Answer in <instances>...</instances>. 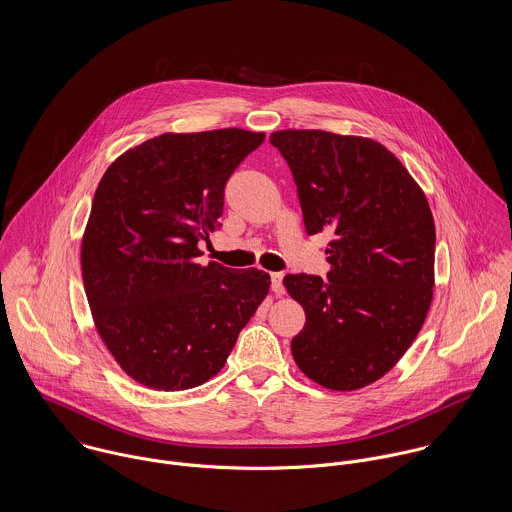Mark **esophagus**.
I'll list each match as a JSON object with an SVG mask.
<instances>
[{"instance_id": "esophagus-1", "label": "esophagus", "mask_w": 512, "mask_h": 512, "mask_svg": "<svg viewBox=\"0 0 512 512\" xmlns=\"http://www.w3.org/2000/svg\"><path fill=\"white\" fill-rule=\"evenodd\" d=\"M282 280H284V274H282V272H274V274H272V290H274V293H278V295L284 293Z\"/></svg>"}]
</instances>
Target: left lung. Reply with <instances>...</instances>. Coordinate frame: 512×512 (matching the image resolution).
<instances>
[{
    "instance_id": "8db88e82",
    "label": "left lung",
    "mask_w": 512,
    "mask_h": 512,
    "mask_svg": "<svg viewBox=\"0 0 512 512\" xmlns=\"http://www.w3.org/2000/svg\"><path fill=\"white\" fill-rule=\"evenodd\" d=\"M270 142L292 169L307 234L331 236L327 280L284 278L305 311L293 361L329 390H359L402 359L426 321L436 254L428 199L370 138L280 130Z\"/></svg>"
}]
</instances>
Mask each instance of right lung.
I'll use <instances>...</instances> for the list:
<instances>
[{"mask_svg": "<svg viewBox=\"0 0 512 512\" xmlns=\"http://www.w3.org/2000/svg\"><path fill=\"white\" fill-rule=\"evenodd\" d=\"M262 142L240 128L161 134L98 183L80 248L84 292L106 349L147 388L213 378L270 292L262 270L197 262L220 226L228 177Z\"/></svg>", "mask_w": 512, "mask_h": 512, "instance_id": "right-lung-1", "label": "right lung"}]
</instances>
